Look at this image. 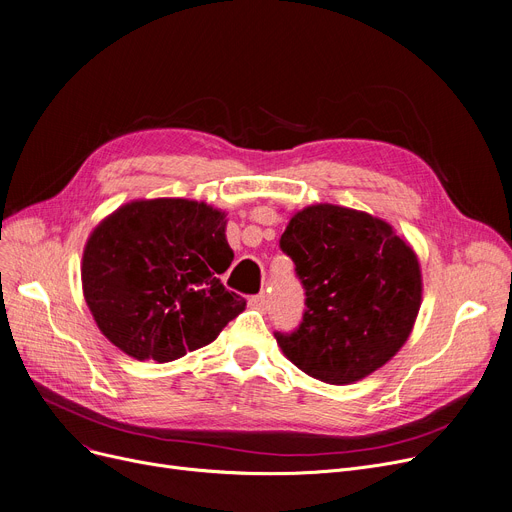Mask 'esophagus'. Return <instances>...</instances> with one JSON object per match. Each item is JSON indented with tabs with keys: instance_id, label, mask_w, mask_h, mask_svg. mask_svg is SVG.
<instances>
[{
	"instance_id": "esophagus-1",
	"label": "esophagus",
	"mask_w": 512,
	"mask_h": 512,
	"mask_svg": "<svg viewBox=\"0 0 512 512\" xmlns=\"http://www.w3.org/2000/svg\"><path fill=\"white\" fill-rule=\"evenodd\" d=\"M251 307L253 309H257V311H261V313H265L267 311V307H270V297H267L265 292H261V294H255V297H251Z\"/></svg>"
}]
</instances>
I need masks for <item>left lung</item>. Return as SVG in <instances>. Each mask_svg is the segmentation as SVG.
I'll return each instance as SVG.
<instances>
[{"label":"left lung","mask_w":512,"mask_h":512,"mask_svg":"<svg viewBox=\"0 0 512 512\" xmlns=\"http://www.w3.org/2000/svg\"><path fill=\"white\" fill-rule=\"evenodd\" d=\"M280 249L305 288V311L299 328L274 336L311 378L353 384L407 342L421 272L390 224L357 209L311 205L288 222Z\"/></svg>","instance_id":"1"}]
</instances>
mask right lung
Listing matches in <instances>:
<instances>
[{
    "label": "right lung",
    "instance_id": "add662e5",
    "mask_svg": "<svg viewBox=\"0 0 512 512\" xmlns=\"http://www.w3.org/2000/svg\"><path fill=\"white\" fill-rule=\"evenodd\" d=\"M226 215L186 199L134 201L91 234L83 290L103 336L139 361L168 363L218 338L247 301L224 274Z\"/></svg>",
    "mask_w": 512,
    "mask_h": 512
}]
</instances>
